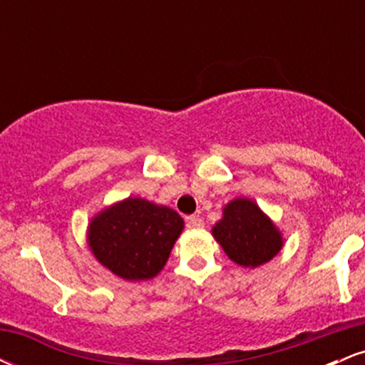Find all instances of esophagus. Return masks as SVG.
I'll return each mask as SVG.
<instances>
[{"mask_svg":"<svg viewBox=\"0 0 365 365\" xmlns=\"http://www.w3.org/2000/svg\"><path fill=\"white\" fill-rule=\"evenodd\" d=\"M187 223H188V226H190V228H202L204 226V221H202V217L200 216H188L187 217Z\"/></svg>","mask_w":365,"mask_h":365,"instance_id":"1","label":"esophagus"}]
</instances>
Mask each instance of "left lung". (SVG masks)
Returning a JSON list of instances; mask_svg holds the SVG:
<instances>
[{"instance_id":"8db88e82","label":"left lung","mask_w":365,"mask_h":365,"mask_svg":"<svg viewBox=\"0 0 365 365\" xmlns=\"http://www.w3.org/2000/svg\"><path fill=\"white\" fill-rule=\"evenodd\" d=\"M212 235L233 262L257 267L273 259L283 242L276 226L252 200L235 199L225 207Z\"/></svg>"}]
</instances>
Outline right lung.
I'll return each mask as SVG.
<instances>
[{
    "instance_id": "obj_1",
    "label": "right lung",
    "mask_w": 365,
    "mask_h": 365,
    "mask_svg": "<svg viewBox=\"0 0 365 365\" xmlns=\"http://www.w3.org/2000/svg\"><path fill=\"white\" fill-rule=\"evenodd\" d=\"M183 230L173 209L127 199L92 220L89 245L98 261L123 279H149L168 261Z\"/></svg>"
}]
</instances>
